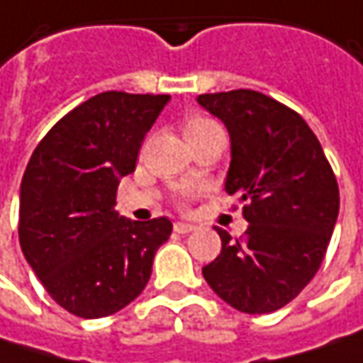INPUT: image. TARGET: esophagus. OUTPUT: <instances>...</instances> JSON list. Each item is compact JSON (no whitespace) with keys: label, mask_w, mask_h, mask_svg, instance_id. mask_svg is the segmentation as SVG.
<instances>
[{"label":"esophagus","mask_w":363,"mask_h":363,"mask_svg":"<svg viewBox=\"0 0 363 363\" xmlns=\"http://www.w3.org/2000/svg\"><path fill=\"white\" fill-rule=\"evenodd\" d=\"M174 230L177 232V234H189V232L196 230V226H191V224H186V222H175Z\"/></svg>","instance_id":"obj_1"}]
</instances>
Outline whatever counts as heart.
I'll return each mask as SVG.
<instances>
[{"instance_id": "b5f03b06", "label": "heart", "mask_w": 363, "mask_h": 363, "mask_svg": "<svg viewBox=\"0 0 363 363\" xmlns=\"http://www.w3.org/2000/svg\"><path fill=\"white\" fill-rule=\"evenodd\" d=\"M216 129H220L216 121L210 119V117H203V115H194L184 123V135H186L188 141L196 139V137H202L206 133L216 131Z\"/></svg>"}]
</instances>
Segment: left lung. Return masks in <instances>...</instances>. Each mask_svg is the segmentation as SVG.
<instances>
[{
  "instance_id": "obj_1",
  "label": "left lung",
  "mask_w": 363,
  "mask_h": 363,
  "mask_svg": "<svg viewBox=\"0 0 363 363\" xmlns=\"http://www.w3.org/2000/svg\"><path fill=\"white\" fill-rule=\"evenodd\" d=\"M226 125L232 161L226 191L242 206L248 230L202 269L220 299L242 313H271L319 271L340 212L335 174L309 125L283 103L248 89L200 94Z\"/></svg>"
}]
</instances>
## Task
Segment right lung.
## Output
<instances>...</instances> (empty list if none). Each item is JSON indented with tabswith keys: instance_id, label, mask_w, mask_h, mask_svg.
<instances>
[{
	"instance_id": "1",
	"label": "right lung",
	"mask_w": 363,
	"mask_h": 363,
	"mask_svg": "<svg viewBox=\"0 0 363 363\" xmlns=\"http://www.w3.org/2000/svg\"><path fill=\"white\" fill-rule=\"evenodd\" d=\"M169 94L106 91L64 115L21 177L20 246L48 295L68 313L99 319L141 295L167 218L135 222L115 210L145 133Z\"/></svg>"
}]
</instances>
